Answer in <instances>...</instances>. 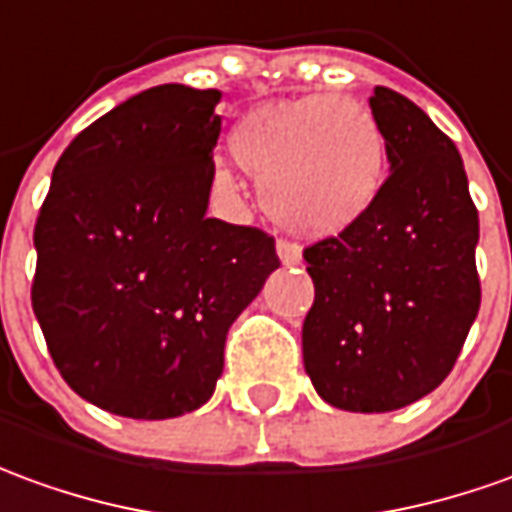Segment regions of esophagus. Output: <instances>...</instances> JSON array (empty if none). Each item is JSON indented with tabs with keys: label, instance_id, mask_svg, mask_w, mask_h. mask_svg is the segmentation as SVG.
Masks as SVG:
<instances>
[{
	"label": "esophagus",
	"instance_id": "1",
	"mask_svg": "<svg viewBox=\"0 0 512 512\" xmlns=\"http://www.w3.org/2000/svg\"><path fill=\"white\" fill-rule=\"evenodd\" d=\"M277 257L282 266H299L302 263V249L291 241H277Z\"/></svg>",
	"mask_w": 512,
	"mask_h": 512
}]
</instances>
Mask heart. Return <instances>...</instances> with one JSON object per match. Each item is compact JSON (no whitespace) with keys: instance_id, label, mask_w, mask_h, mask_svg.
Masks as SVG:
<instances>
[{"instance_id":"obj_1","label":"heart","mask_w":512,"mask_h":512,"mask_svg":"<svg viewBox=\"0 0 512 512\" xmlns=\"http://www.w3.org/2000/svg\"><path fill=\"white\" fill-rule=\"evenodd\" d=\"M235 163L260 185L271 219L305 238H335L377 207L388 177L380 119L349 96L307 94L249 110L230 132ZM213 188L235 196L230 169Z\"/></svg>"}]
</instances>
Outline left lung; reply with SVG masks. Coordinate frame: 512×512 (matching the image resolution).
<instances>
[{
  "label": "left lung",
  "mask_w": 512,
  "mask_h": 512,
  "mask_svg": "<svg viewBox=\"0 0 512 512\" xmlns=\"http://www.w3.org/2000/svg\"><path fill=\"white\" fill-rule=\"evenodd\" d=\"M391 174L352 230L305 249L316 299L302 327L316 393L352 413H388L441 385L480 310V219L457 146L407 96L368 99Z\"/></svg>",
  "instance_id": "obj_1"
}]
</instances>
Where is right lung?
<instances>
[{"label":"right lung","mask_w":512,"mask_h":512,"mask_svg":"<svg viewBox=\"0 0 512 512\" xmlns=\"http://www.w3.org/2000/svg\"><path fill=\"white\" fill-rule=\"evenodd\" d=\"M221 91L157 85L82 130L35 221L32 310L71 391L107 413L202 407L274 238L207 219Z\"/></svg>","instance_id":"right-lung-1"}]
</instances>
